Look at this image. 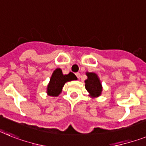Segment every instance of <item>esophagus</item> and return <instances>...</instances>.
I'll list each match as a JSON object with an SVG mask.
<instances>
[{"instance_id":"obj_1","label":"esophagus","mask_w":146,"mask_h":146,"mask_svg":"<svg viewBox=\"0 0 146 146\" xmlns=\"http://www.w3.org/2000/svg\"><path fill=\"white\" fill-rule=\"evenodd\" d=\"M76 76L77 78L79 79V77H80V73H76Z\"/></svg>"}]
</instances>
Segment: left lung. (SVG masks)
<instances>
[{
	"instance_id": "obj_1",
	"label": "left lung",
	"mask_w": 146,
	"mask_h": 146,
	"mask_svg": "<svg viewBox=\"0 0 146 146\" xmlns=\"http://www.w3.org/2000/svg\"><path fill=\"white\" fill-rule=\"evenodd\" d=\"M88 79L85 80V88L89 92L90 96H100L101 95L102 84L98 78L97 75L94 73H87Z\"/></svg>"
}]
</instances>
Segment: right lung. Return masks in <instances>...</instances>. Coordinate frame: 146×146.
I'll return each instance as SVG.
<instances>
[{
    "label": "right lung",
    "instance_id": "add662e5",
    "mask_svg": "<svg viewBox=\"0 0 146 146\" xmlns=\"http://www.w3.org/2000/svg\"><path fill=\"white\" fill-rule=\"evenodd\" d=\"M76 77L73 73L63 75L62 70L58 68L53 72L50 82L47 86V94L50 96H57L62 92V89L67 82L76 80Z\"/></svg>",
    "mask_w": 146,
    "mask_h": 146
}]
</instances>
